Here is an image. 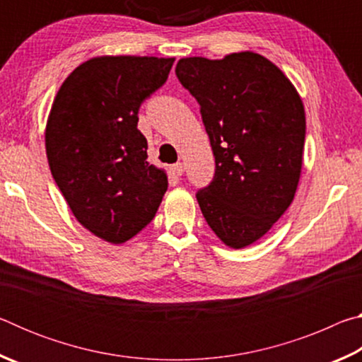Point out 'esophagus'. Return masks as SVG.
Instances as JSON below:
<instances>
[{
  "label": "esophagus",
  "mask_w": 362,
  "mask_h": 362,
  "mask_svg": "<svg viewBox=\"0 0 362 362\" xmlns=\"http://www.w3.org/2000/svg\"><path fill=\"white\" fill-rule=\"evenodd\" d=\"M170 170H173L174 175H182L183 173H185V166H183V163H177L173 168H170Z\"/></svg>",
  "instance_id": "1"
}]
</instances>
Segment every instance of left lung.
Returning <instances> with one entry per match:
<instances>
[{
    "label": "left lung",
    "instance_id": "left-lung-1",
    "mask_svg": "<svg viewBox=\"0 0 362 362\" xmlns=\"http://www.w3.org/2000/svg\"><path fill=\"white\" fill-rule=\"evenodd\" d=\"M175 75L201 107L216 175L196 194L225 246L247 247L272 230L302 174L305 108L296 86L252 51L185 57Z\"/></svg>",
    "mask_w": 362,
    "mask_h": 362
}]
</instances>
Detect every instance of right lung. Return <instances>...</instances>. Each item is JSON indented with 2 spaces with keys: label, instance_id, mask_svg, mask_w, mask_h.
Segmentation results:
<instances>
[{
  "label": "right lung",
  "instance_id": "1",
  "mask_svg": "<svg viewBox=\"0 0 362 362\" xmlns=\"http://www.w3.org/2000/svg\"><path fill=\"white\" fill-rule=\"evenodd\" d=\"M174 60L93 57L54 97L45 131L49 169L75 218L107 243L142 231L168 189L166 170L146 161L137 113L166 83Z\"/></svg>",
  "mask_w": 362,
  "mask_h": 362
}]
</instances>
